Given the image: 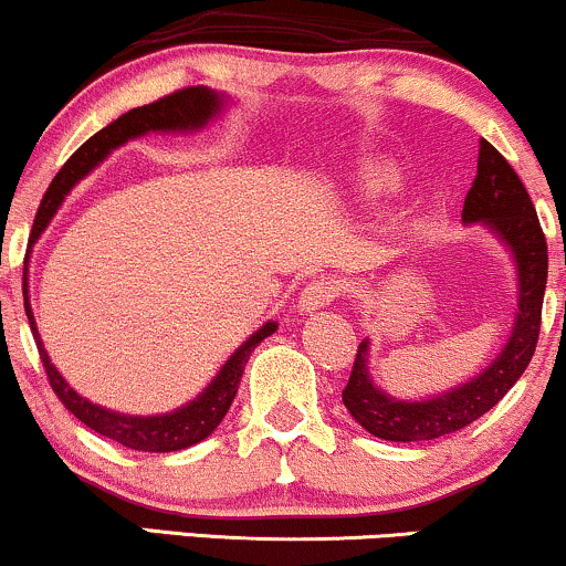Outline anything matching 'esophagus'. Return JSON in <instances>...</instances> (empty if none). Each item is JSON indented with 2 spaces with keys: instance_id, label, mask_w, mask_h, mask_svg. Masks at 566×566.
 I'll list each match as a JSON object with an SVG mask.
<instances>
[{
  "instance_id": "34e87169",
  "label": "esophagus",
  "mask_w": 566,
  "mask_h": 566,
  "mask_svg": "<svg viewBox=\"0 0 566 566\" xmlns=\"http://www.w3.org/2000/svg\"><path fill=\"white\" fill-rule=\"evenodd\" d=\"M342 294V283L334 281V277H321V281H312L307 289L298 296V312H315L331 304L334 298Z\"/></svg>"
}]
</instances>
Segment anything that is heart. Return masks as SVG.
<instances>
[{"label": "heart", "instance_id": "heart-1", "mask_svg": "<svg viewBox=\"0 0 566 566\" xmlns=\"http://www.w3.org/2000/svg\"><path fill=\"white\" fill-rule=\"evenodd\" d=\"M400 185V175H397L395 169H387V166H381V169H370L365 171L360 177V182H357V192H360L363 198H378V196H387Z\"/></svg>", "mask_w": 566, "mask_h": 566}]
</instances>
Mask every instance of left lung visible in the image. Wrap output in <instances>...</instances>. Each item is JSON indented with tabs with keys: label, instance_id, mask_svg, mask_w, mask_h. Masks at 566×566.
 <instances>
[{
	"label": "left lung",
	"instance_id": "obj_1",
	"mask_svg": "<svg viewBox=\"0 0 566 566\" xmlns=\"http://www.w3.org/2000/svg\"><path fill=\"white\" fill-rule=\"evenodd\" d=\"M461 217L467 224L482 222L493 230L514 256L520 281V312L514 317V328L501 355L480 376L416 402L397 400L376 387L368 370L370 342H360L342 400L352 418L378 440L427 442L469 427L503 400L535 355L548 277V245L520 175L488 139H480L476 177L467 192Z\"/></svg>",
	"mask_w": 566,
	"mask_h": 566
}]
</instances>
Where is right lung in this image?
Returning a JSON list of instances; mask_svg holds the SVG:
<instances>
[{
  "label": "right lung",
  "mask_w": 566,
  "mask_h": 566,
  "mask_svg": "<svg viewBox=\"0 0 566 566\" xmlns=\"http://www.w3.org/2000/svg\"><path fill=\"white\" fill-rule=\"evenodd\" d=\"M224 105H228V97L209 90V86H190V90H179L175 95H166L150 105L132 108L129 113H124L116 122L105 126V129H99L97 135H92L82 148L63 164V169L57 171L55 179L50 182V188H46L42 203H39L36 219H33L31 243L39 241V235H42L46 224H50V219L55 217V211L60 209V203H63V198L73 190V185L90 175L99 161H105L111 150L122 148L124 143L148 135V132H198L209 122H214ZM25 270L29 268H23V307L25 315H29L31 334L33 342H36L39 357H42L46 378H50V387L57 395V400L63 402L84 427L95 429L97 434L108 437V440L124 444V448L143 450V453H171V450H185L190 448V444L206 440V437L222 423V418L228 416L251 352L259 347V342H264V338L277 331L275 321L264 323L256 334H251L241 347L232 352L230 360L219 368V374L211 378L209 387H206L196 400L182 405V408L164 416L116 413V410H108L103 408V405L86 400V397L78 395L76 389H71V384L57 374L50 355H46L42 336H39L36 331V321H33L29 302V272Z\"/></svg>",
  "instance_id": "add662e5"
}]
</instances>
